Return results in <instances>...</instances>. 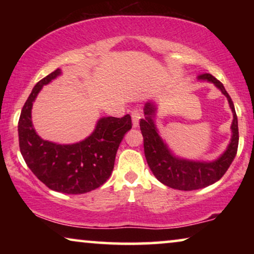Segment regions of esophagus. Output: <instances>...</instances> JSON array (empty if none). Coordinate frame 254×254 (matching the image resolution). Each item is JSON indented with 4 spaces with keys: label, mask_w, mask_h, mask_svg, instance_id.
<instances>
[{
    "label": "esophagus",
    "mask_w": 254,
    "mask_h": 254,
    "mask_svg": "<svg viewBox=\"0 0 254 254\" xmlns=\"http://www.w3.org/2000/svg\"><path fill=\"white\" fill-rule=\"evenodd\" d=\"M130 116H131V120H133V127L136 128L138 126V123H140V119L142 118V110L137 109V110H133L130 112Z\"/></svg>",
    "instance_id": "1"
}]
</instances>
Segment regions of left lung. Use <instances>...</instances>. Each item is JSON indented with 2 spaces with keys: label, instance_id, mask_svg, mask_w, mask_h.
I'll return each instance as SVG.
<instances>
[{
  "label": "left lung",
  "instance_id": "8db88e82",
  "mask_svg": "<svg viewBox=\"0 0 254 254\" xmlns=\"http://www.w3.org/2000/svg\"><path fill=\"white\" fill-rule=\"evenodd\" d=\"M199 79H207V81L213 82L221 90L222 93L227 97L229 105H230L232 113H234V120H232L231 125V142L227 150L224 151V154L216 161L202 163L175 157L156 130L154 120H152L156 109L152 103L145 104V119L140 120V129L142 135H143L144 155L149 168L159 182L171 187V189L180 190L203 189V187L209 186L220 180L234 161L238 149V121L230 96L224 89L223 84L217 78H215L213 75H200Z\"/></svg>",
  "mask_w": 254,
  "mask_h": 254
}]
</instances>
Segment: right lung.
Returning <instances> with one entry per match:
<instances>
[{
	"instance_id": "add662e5",
	"label": "right lung",
	"mask_w": 254,
	"mask_h": 254,
	"mask_svg": "<svg viewBox=\"0 0 254 254\" xmlns=\"http://www.w3.org/2000/svg\"><path fill=\"white\" fill-rule=\"evenodd\" d=\"M57 69L34 85L24 104L18 121L19 149L34 176L48 189L65 194H83L102 186L114 168L117 150L131 128L129 114L102 118L93 133L75 144H57L38 136L31 110L43 85L60 75Z\"/></svg>"
}]
</instances>
